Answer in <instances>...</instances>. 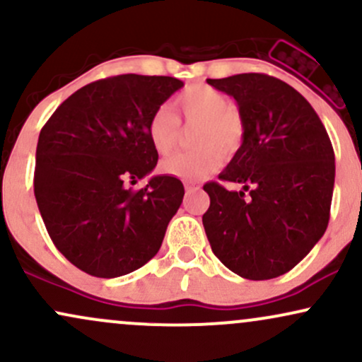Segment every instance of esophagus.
Masks as SVG:
<instances>
[{
  "instance_id": "obj_1",
  "label": "esophagus",
  "mask_w": 362,
  "mask_h": 362,
  "mask_svg": "<svg viewBox=\"0 0 362 362\" xmlns=\"http://www.w3.org/2000/svg\"><path fill=\"white\" fill-rule=\"evenodd\" d=\"M184 185H185L187 192H195V190L201 189V185H199L197 182H194V180H185Z\"/></svg>"
}]
</instances>
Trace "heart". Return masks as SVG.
<instances>
[{
    "label": "heart",
    "instance_id": "b5f03b06",
    "mask_svg": "<svg viewBox=\"0 0 362 362\" xmlns=\"http://www.w3.org/2000/svg\"><path fill=\"white\" fill-rule=\"evenodd\" d=\"M175 110L187 122H199L195 129L197 149L182 151L167 158L161 165L165 173L180 178H201L221 165L223 155L233 156L243 143L245 126L242 115L223 91L207 85H194L177 97ZM180 120L167 105L153 112L148 120V138L161 155L177 146Z\"/></svg>",
    "mask_w": 362,
    "mask_h": 362
}]
</instances>
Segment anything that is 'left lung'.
Here are the masks:
<instances>
[{"label":"left lung","instance_id":"left-lung-1","mask_svg":"<svg viewBox=\"0 0 362 362\" xmlns=\"http://www.w3.org/2000/svg\"><path fill=\"white\" fill-rule=\"evenodd\" d=\"M238 103L245 136L219 180L209 182L202 224L214 255L245 279L282 276L327 230L335 155L322 120L288 83L262 73L207 80ZM249 194H247L246 192Z\"/></svg>","mask_w":362,"mask_h":362}]
</instances>
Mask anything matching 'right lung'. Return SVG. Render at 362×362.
Returning <instances> with one entry per match:
<instances>
[{
    "mask_svg": "<svg viewBox=\"0 0 362 362\" xmlns=\"http://www.w3.org/2000/svg\"><path fill=\"white\" fill-rule=\"evenodd\" d=\"M184 83L119 74L90 83L57 107L35 153L34 192L47 233L73 265L95 277L143 267L160 250L184 199L175 177L153 172L148 120Z\"/></svg>",
    "mask_w": 362,
    "mask_h": 362,
    "instance_id": "right-lung-1",
    "label": "right lung"
}]
</instances>
